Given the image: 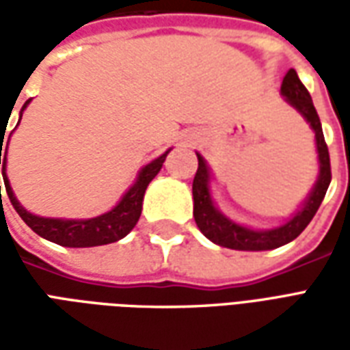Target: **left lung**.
<instances>
[{"mask_svg":"<svg viewBox=\"0 0 350 350\" xmlns=\"http://www.w3.org/2000/svg\"><path fill=\"white\" fill-rule=\"evenodd\" d=\"M281 95L285 97L291 107L296 108L306 118V122L311 125V129L315 131L317 153H319V178H317L315 187L311 189L309 197L304 200L300 210L281 227L268 228V230L247 228L225 217L215 208L212 193H210V178H212L210 167L206 165L204 157L197 153L198 168L195 180H193V202H195L193 215H195L200 232L221 247L238 251H268L293 242L294 238H298L301 230L308 227L309 221L313 219V215L317 213L326 191H328L332 180L330 153H328V146L324 142L323 125H321L319 114L313 107L311 95L300 82L294 69H291L285 75L283 84H281Z\"/></svg>","mask_w":350,"mask_h":350,"instance_id":"1","label":"left lung"}]
</instances>
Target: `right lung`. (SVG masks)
Listing matches in <instances>:
<instances>
[{
  "instance_id": "right-lung-1",
  "label": "right lung",
  "mask_w": 350,
  "mask_h": 350,
  "mask_svg": "<svg viewBox=\"0 0 350 350\" xmlns=\"http://www.w3.org/2000/svg\"><path fill=\"white\" fill-rule=\"evenodd\" d=\"M29 100H26L22 110H20V120H22V112L26 110ZM1 138H5V129L0 131V165L1 174H3L5 191L9 195L11 204L14 206V210L18 212L20 217L24 219V223L33 232H37L44 240L57 243V245H64V247H95V245L118 242V240H122V238L129 234L131 230L135 228V225H137L140 213H142V200H144L146 187L157 176V172L163 167V163L167 159L168 152H170V150H167L157 159L148 163L138 172L137 182L131 185L127 193L122 197V200L110 212L97 215V217H92V219H56V217H39V215H33V213L27 212L26 208L16 200L11 189V183H9V178H7V146H9V140L3 146ZM9 138H11V135H9Z\"/></svg>"
}]
</instances>
